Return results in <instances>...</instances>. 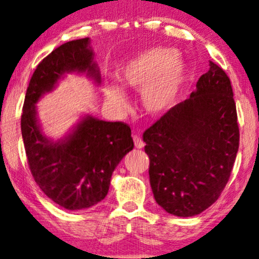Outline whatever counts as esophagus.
I'll return each mask as SVG.
<instances>
[{
	"instance_id": "34e87169",
	"label": "esophagus",
	"mask_w": 259,
	"mask_h": 259,
	"mask_svg": "<svg viewBox=\"0 0 259 259\" xmlns=\"http://www.w3.org/2000/svg\"><path fill=\"white\" fill-rule=\"evenodd\" d=\"M133 139H134V143H135V147L139 148V149H142V148L144 147V142H143V140L141 139V136L134 135Z\"/></svg>"
}]
</instances>
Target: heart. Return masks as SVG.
Listing matches in <instances>:
<instances>
[{
    "label": "heart",
    "instance_id": "1",
    "mask_svg": "<svg viewBox=\"0 0 259 259\" xmlns=\"http://www.w3.org/2000/svg\"><path fill=\"white\" fill-rule=\"evenodd\" d=\"M187 74V64L177 50L151 47L126 61L119 72V81L123 89L141 91V103L149 115L161 116L177 101ZM105 99L119 111L127 106L125 92L115 84L105 88Z\"/></svg>",
    "mask_w": 259,
    "mask_h": 259
}]
</instances>
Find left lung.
I'll list each match as a JSON object with an SVG mask.
<instances>
[{"mask_svg": "<svg viewBox=\"0 0 259 259\" xmlns=\"http://www.w3.org/2000/svg\"><path fill=\"white\" fill-rule=\"evenodd\" d=\"M149 180L165 212L193 217L217 201L229 181L239 147V127L230 78L209 70L185 102L143 134Z\"/></svg>", "mask_w": 259, "mask_h": 259, "instance_id": "1", "label": "left lung"}]
</instances>
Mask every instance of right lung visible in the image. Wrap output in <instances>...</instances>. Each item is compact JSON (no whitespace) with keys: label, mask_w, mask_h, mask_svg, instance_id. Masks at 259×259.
<instances>
[{"label":"right lung","mask_w":259,"mask_h":259,"mask_svg":"<svg viewBox=\"0 0 259 259\" xmlns=\"http://www.w3.org/2000/svg\"><path fill=\"white\" fill-rule=\"evenodd\" d=\"M94 55L89 37L55 48L34 71L22 109V139L34 180L48 198L70 211L92 207L102 201L117 164L134 148L129 125L91 115L80 118L58 141L41 130L35 104L67 73L86 74L101 84Z\"/></svg>","instance_id":"right-lung-1"}]
</instances>
